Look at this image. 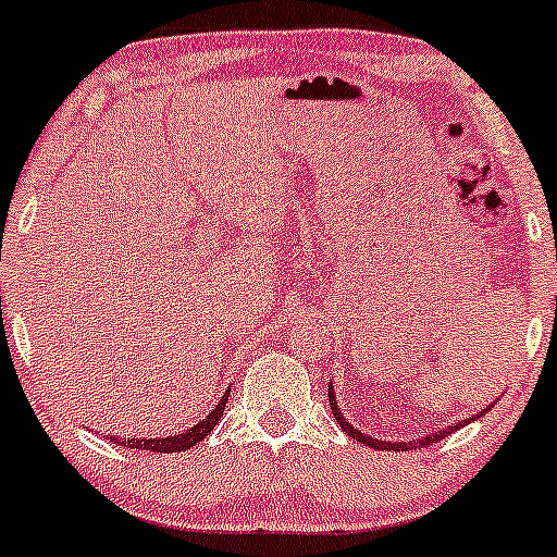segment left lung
<instances>
[{
	"label": "left lung",
	"instance_id": "left-lung-1",
	"mask_svg": "<svg viewBox=\"0 0 557 557\" xmlns=\"http://www.w3.org/2000/svg\"><path fill=\"white\" fill-rule=\"evenodd\" d=\"M327 397H331V410H333V418H335V421H338L341 429L346 431V434L351 436V438H356V442H359V444H363V446H372V449H382V451H405V449H413V446L434 444V442H438V438L449 436L451 431H457L459 425H465V423L475 421V418L483 416L485 410H491V405H488V408L480 410V413H478L475 418H465V421H459L457 425H446V429H442V431H434V434H423V436L413 438V442H384V438H374V436H369V434H361L359 429H354V423H348V421H346V416H343V413H341V408H338V397H335V393H333V382L327 384Z\"/></svg>",
	"mask_w": 557,
	"mask_h": 557
}]
</instances>
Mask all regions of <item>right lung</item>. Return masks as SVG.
<instances>
[{"label":"right lung","instance_id":"add662e5","mask_svg":"<svg viewBox=\"0 0 557 557\" xmlns=\"http://www.w3.org/2000/svg\"><path fill=\"white\" fill-rule=\"evenodd\" d=\"M230 400V389H224L222 400L216 403V408L211 410L209 416L203 418V421H198L190 425V429L185 431H177V434H170V436H154V438H119V436H111L113 444L119 446H128V449H147V451H162V455H170V451H185L190 449V446H196L198 442H203L206 436L214 431V425L222 421L224 416V405Z\"/></svg>","mask_w":557,"mask_h":557}]
</instances>
